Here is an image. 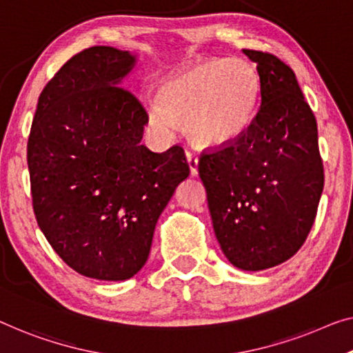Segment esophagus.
I'll list each match as a JSON object with an SVG mask.
<instances>
[{"mask_svg": "<svg viewBox=\"0 0 353 353\" xmlns=\"http://www.w3.org/2000/svg\"><path fill=\"white\" fill-rule=\"evenodd\" d=\"M187 163H188V168H190V174L196 176L198 174V155L193 154V152H187Z\"/></svg>", "mask_w": 353, "mask_h": 353, "instance_id": "1", "label": "esophagus"}]
</instances>
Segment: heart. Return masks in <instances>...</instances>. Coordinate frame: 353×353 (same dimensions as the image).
Instances as JSON below:
<instances>
[{"label": "heart", "instance_id": "1", "mask_svg": "<svg viewBox=\"0 0 353 353\" xmlns=\"http://www.w3.org/2000/svg\"><path fill=\"white\" fill-rule=\"evenodd\" d=\"M261 82L244 59H210L163 81L159 99L147 101L155 131L171 134L174 123L198 147H223L243 136L256 114Z\"/></svg>", "mask_w": 353, "mask_h": 353}]
</instances>
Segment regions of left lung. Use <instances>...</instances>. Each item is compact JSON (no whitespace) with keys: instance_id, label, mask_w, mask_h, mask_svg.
I'll use <instances>...</instances> for the list:
<instances>
[{"instance_id":"1","label":"left lung","mask_w":353,"mask_h":353,"mask_svg":"<svg viewBox=\"0 0 353 353\" xmlns=\"http://www.w3.org/2000/svg\"><path fill=\"white\" fill-rule=\"evenodd\" d=\"M243 52L260 76L259 112L234 143L203 152L198 172L225 256L261 271L301 249L325 179L317 122L292 68L268 52Z\"/></svg>"}]
</instances>
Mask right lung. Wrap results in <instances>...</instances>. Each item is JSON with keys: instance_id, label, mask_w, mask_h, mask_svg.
I'll return each instance as SVG.
<instances>
[{"instance_id": "right-lung-1", "label": "right lung", "mask_w": 353, "mask_h": 353, "mask_svg": "<svg viewBox=\"0 0 353 353\" xmlns=\"http://www.w3.org/2000/svg\"><path fill=\"white\" fill-rule=\"evenodd\" d=\"M126 50L94 46L44 87L28 138L36 220L79 274L126 281L149 259L155 225L190 174L181 145L155 154L141 144L149 122L122 81Z\"/></svg>"}]
</instances>
